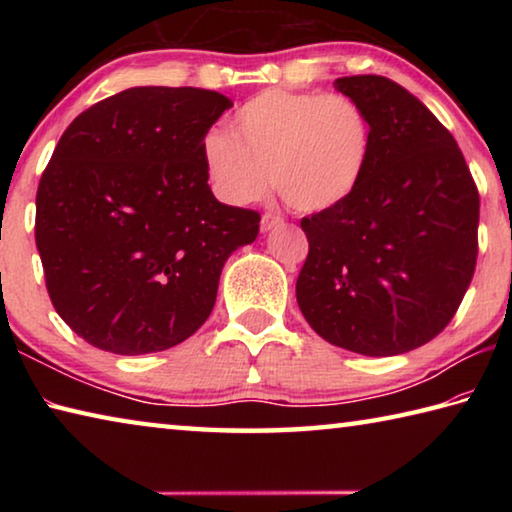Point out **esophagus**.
Here are the masks:
<instances>
[{"label": "esophagus", "mask_w": 512, "mask_h": 512, "mask_svg": "<svg viewBox=\"0 0 512 512\" xmlns=\"http://www.w3.org/2000/svg\"><path fill=\"white\" fill-rule=\"evenodd\" d=\"M282 223V216H277V214H264L262 216V223H259V228H262V232H268V230H273V228H277V225Z\"/></svg>", "instance_id": "obj_1"}]
</instances>
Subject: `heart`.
<instances>
[{
  "label": "heart",
  "mask_w": 512,
  "mask_h": 512,
  "mask_svg": "<svg viewBox=\"0 0 512 512\" xmlns=\"http://www.w3.org/2000/svg\"><path fill=\"white\" fill-rule=\"evenodd\" d=\"M372 151V124L345 94L271 88L239 108L235 133L212 128L203 162L214 192L248 205L271 189L300 212L343 205L357 192Z\"/></svg>",
  "instance_id": "heart-1"
}]
</instances>
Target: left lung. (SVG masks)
Wrapping results in <instances>:
<instances>
[{
	"label": "left lung",
	"mask_w": 512,
	"mask_h": 512,
	"mask_svg": "<svg viewBox=\"0 0 512 512\" xmlns=\"http://www.w3.org/2000/svg\"><path fill=\"white\" fill-rule=\"evenodd\" d=\"M366 110L372 151L348 201L300 221L309 255L302 316L332 345L366 357L420 348L454 318L479 255V189L452 133L402 85L336 79Z\"/></svg>",
	"instance_id": "left-lung-1"
}]
</instances>
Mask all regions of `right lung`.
Returning <instances> with one entry per match:
<instances>
[{
	"label": "right lung",
	"mask_w": 512,
	"mask_h": 512,
	"mask_svg": "<svg viewBox=\"0 0 512 512\" xmlns=\"http://www.w3.org/2000/svg\"><path fill=\"white\" fill-rule=\"evenodd\" d=\"M232 101L201 88H131L81 112L36 196L51 305L83 341L151 354L212 314L221 268L253 244L259 212L207 185L203 137Z\"/></svg>",
	"instance_id": "add662e5"
}]
</instances>
